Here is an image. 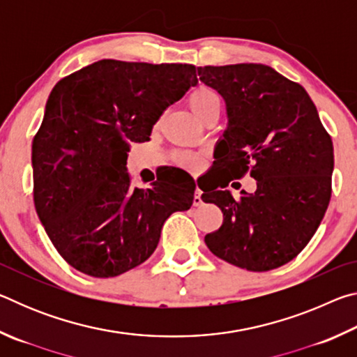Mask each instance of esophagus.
Here are the masks:
<instances>
[{"label":"esophagus","mask_w":357,"mask_h":357,"mask_svg":"<svg viewBox=\"0 0 357 357\" xmlns=\"http://www.w3.org/2000/svg\"><path fill=\"white\" fill-rule=\"evenodd\" d=\"M203 204V200H202V190L195 189V195H193V206H202Z\"/></svg>","instance_id":"obj_1"}]
</instances>
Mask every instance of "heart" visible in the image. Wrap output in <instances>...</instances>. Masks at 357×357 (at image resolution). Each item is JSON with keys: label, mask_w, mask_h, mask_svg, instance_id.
Returning <instances> with one entry per match:
<instances>
[{"label": "heart", "mask_w": 357, "mask_h": 357, "mask_svg": "<svg viewBox=\"0 0 357 357\" xmlns=\"http://www.w3.org/2000/svg\"><path fill=\"white\" fill-rule=\"evenodd\" d=\"M187 105H189L190 112L195 114V116L203 121V118L206 116L208 113L214 112V110H220V99L219 94H217L213 88L204 86V84H200V86L193 88L189 98H187ZM178 164L181 167L187 168V170L197 172L203 167V155L197 154V153H179L174 155Z\"/></svg>", "instance_id": "obj_1"}]
</instances>
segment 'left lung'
<instances>
[{
  "instance_id": "obj_1",
  "label": "left lung",
  "mask_w": 357,
  "mask_h": 357,
  "mask_svg": "<svg viewBox=\"0 0 357 357\" xmlns=\"http://www.w3.org/2000/svg\"><path fill=\"white\" fill-rule=\"evenodd\" d=\"M200 80L225 100L228 124L215 144L223 185L245 173L257 190L203 193L223 213L204 236L225 261L264 273L291 261L309 244L331 200L334 148L301 84L264 64L198 68ZM203 190V189H202ZM206 192V190H203Z\"/></svg>"
}]
</instances>
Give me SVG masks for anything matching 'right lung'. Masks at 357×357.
<instances>
[{
  "label": "right lung",
  "mask_w": 357,
  "mask_h": 357,
  "mask_svg": "<svg viewBox=\"0 0 357 357\" xmlns=\"http://www.w3.org/2000/svg\"><path fill=\"white\" fill-rule=\"evenodd\" d=\"M198 83L192 64L100 59L59 80L33 140L34 206L59 255L108 279L153 255L165 220L193 203L195 181L173 168L130 185V143ZM181 176L178 180L176 176Z\"/></svg>",
  "instance_id": "right-lung-1"
}]
</instances>
